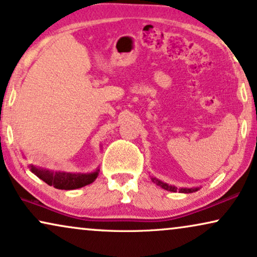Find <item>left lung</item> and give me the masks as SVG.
I'll list each match as a JSON object with an SVG mask.
<instances>
[{"label": "left lung", "mask_w": 257, "mask_h": 257, "mask_svg": "<svg viewBox=\"0 0 257 257\" xmlns=\"http://www.w3.org/2000/svg\"><path fill=\"white\" fill-rule=\"evenodd\" d=\"M151 181L153 183H156L158 186H161V188H163L164 190H168V191H171V192H182V194H191V192H196L198 191L199 189L201 188H177V186L175 185H170L168 184V183H164L162 181H159V179H157L156 177H151Z\"/></svg>", "instance_id": "left-lung-1"}]
</instances>
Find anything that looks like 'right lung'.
I'll return each mask as SVG.
<instances>
[{"mask_svg":"<svg viewBox=\"0 0 257 257\" xmlns=\"http://www.w3.org/2000/svg\"><path fill=\"white\" fill-rule=\"evenodd\" d=\"M29 169L35 176H38L40 179L47 183L48 185L54 186L55 189L60 190H74L82 188V186L94 182L99 175V169L89 173L54 171V170L39 168V166L33 164L29 165Z\"/></svg>","mask_w":257,"mask_h":257,"instance_id":"add662e5","label":"right lung"}]
</instances>
